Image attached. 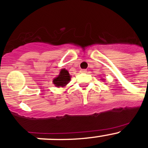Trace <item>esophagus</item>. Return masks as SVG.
Here are the masks:
<instances>
[{"instance_id":"obj_1","label":"esophagus","mask_w":148,"mask_h":148,"mask_svg":"<svg viewBox=\"0 0 148 148\" xmlns=\"http://www.w3.org/2000/svg\"><path fill=\"white\" fill-rule=\"evenodd\" d=\"M81 73H86L87 72V70L86 69H82L80 71Z\"/></svg>"}]
</instances>
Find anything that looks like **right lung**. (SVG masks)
Listing matches in <instances>:
<instances>
[{
	"label": "right lung",
	"instance_id": "1",
	"mask_svg": "<svg viewBox=\"0 0 148 148\" xmlns=\"http://www.w3.org/2000/svg\"><path fill=\"white\" fill-rule=\"evenodd\" d=\"M71 80V76L69 73L65 69L60 70V74L58 75L57 77H55L53 79V84L56 87H64L67 85Z\"/></svg>",
	"mask_w": 148,
	"mask_h": 148
}]
</instances>
